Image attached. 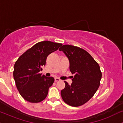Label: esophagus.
<instances>
[{
	"instance_id": "34e87169",
	"label": "esophagus",
	"mask_w": 123,
	"mask_h": 123,
	"mask_svg": "<svg viewBox=\"0 0 123 123\" xmlns=\"http://www.w3.org/2000/svg\"><path fill=\"white\" fill-rule=\"evenodd\" d=\"M60 79H59V78H55V82H57V81H60Z\"/></svg>"
}]
</instances>
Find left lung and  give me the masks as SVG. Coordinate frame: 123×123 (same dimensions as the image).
I'll list each match as a JSON object with an SVG mask.
<instances>
[{"mask_svg": "<svg viewBox=\"0 0 123 123\" xmlns=\"http://www.w3.org/2000/svg\"><path fill=\"white\" fill-rule=\"evenodd\" d=\"M59 51L64 53L69 62L72 83L64 81L66 87L61 91L62 98L72 107L82 105L91 99L100 86L101 72L99 65L86 50L71 45H63Z\"/></svg>", "mask_w": 123, "mask_h": 123, "instance_id": "8db88e82", "label": "left lung"}]
</instances>
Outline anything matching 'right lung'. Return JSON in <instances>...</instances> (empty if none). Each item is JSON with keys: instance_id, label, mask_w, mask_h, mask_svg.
Here are the masks:
<instances>
[{"instance_id": "right-lung-1", "label": "right lung", "mask_w": 123, "mask_h": 123, "mask_svg": "<svg viewBox=\"0 0 123 123\" xmlns=\"http://www.w3.org/2000/svg\"><path fill=\"white\" fill-rule=\"evenodd\" d=\"M62 44L50 41L36 43L20 56L14 65L13 78L18 90L25 100L36 103L44 100L54 82L53 77L39 74L47 57Z\"/></svg>"}]
</instances>
